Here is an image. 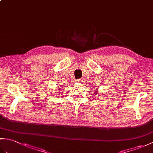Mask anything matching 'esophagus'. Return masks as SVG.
I'll return each mask as SVG.
<instances>
[{"label":"esophagus","mask_w":153,"mask_h":153,"mask_svg":"<svg viewBox=\"0 0 153 153\" xmlns=\"http://www.w3.org/2000/svg\"><path fill=\"white\" fill-rule=\"evenodd\" d=\"M82 80L81 79H76V82L78 83H82Z\"/></svg>","instance_id":"esophagus-1"}]
</instances>
